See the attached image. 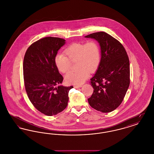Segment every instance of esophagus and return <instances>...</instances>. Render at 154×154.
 Instances as JSON below:
<instances>
[{"mask_svg": "<svg viewBox=\"0 0 154 154\" xmlns=\"http://www.w3.org/2000/svg\"><path fill=\"white\" fill-rule=\"evenodd\" d=\"M82 87V85H74V88H79Z\"/></svg>", "mask_w": 154, "mask_h": 154, "instance_id": "esophagus-1", "label": "esophagus"}]
</instances>
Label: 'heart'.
Returning a JSON list of instances; mask_svg holds the SVG:
<instances>
[{
	"instance_id": "b5f03b06",
	"label": "heart",
	"mask_w": 154,
	"mask_h": 154,
	"mask_svg": "<svg viewBox=\"0 0 154 154\" xmlns=\"http://www.w3.org/2000/svg\"><path fill=\"white\" fill-rule=\"evenodd\" d=\"M63 54H58L54 59L55 66L59 71L65 73L70 68L71 62L77 60L75 71H70L65 75L66 82L70 84H81L89 75V72L94 73L99 66L101 59L99 44L94 40L85 43H74L65 50Z\"/></svg>"
}]
</instances>
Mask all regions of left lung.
I'll return each mask as SVG.
<instances>
[{"mask_svg": "<svg viewBox=\"0 0 154 154\" xmlns=\"http://www.w3.org/2000/svg\"><path fill=\"white\" fill-rule=\"evenodd\" d=\"M85 37L96 40L101 50L99 66L91 79L94 90L88 103L95 110L109 112L121 104L129 88V58L122 44L106 32H96Z\"/></svg>", "mask_w": 154, "mask_h": 154, "instance_id": "1", "label": "left lung"}]
</instances>
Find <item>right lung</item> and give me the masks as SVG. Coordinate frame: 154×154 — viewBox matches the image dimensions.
<instances>
[{
  "mask_svg": "<svg viewBox=\"0 0 154 154\" xmlns=\"http://www.w3.org/2000/svg\"><path fill=\"white\" fill-rule=\"evenodd\" d=\"M59 37H46L31 44L25 54L23 72L25 87L30 101L42 113L57 115L66 109L69 92L54 62L59 50L66 43Z\"/></svg>",
  "mask_w": 154,
  "mask_h": 154,
  "instance_id": "obj_1",
  "label": "right lung"
}]
</instances>
